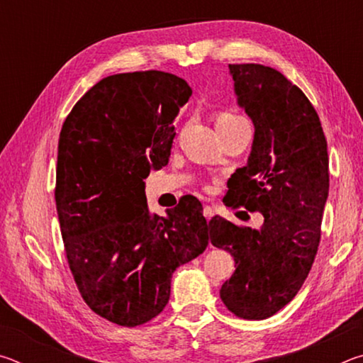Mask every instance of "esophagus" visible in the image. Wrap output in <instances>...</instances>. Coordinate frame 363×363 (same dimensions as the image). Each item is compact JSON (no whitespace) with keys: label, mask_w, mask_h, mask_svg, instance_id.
<instances>
[{"label":"esophagus","mask_w":363,"mask_h":363,"mask_svg":"<svg viewBox=\"0 0 363 363\" xmlns=\"http://www.w3.org/2000/svg\"><path fill=\"white\" fill-rule=\"evenodd\" d=\"M213 214H214V211H213V208L211 206H205L203 208V216L210 220L211 218H213Z\"/></svg>","instance_id":"obj_1"}]
</instances>
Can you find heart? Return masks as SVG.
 Wrapping results in <instances>:
<instances>
[{"label": "heart", "instance_id": "1", "mask_svg": "<svg viewBox=\"0 0 363 363\" xmlns=\"http://www.w3.org/2000/svg\"><path fill=\"white\" fill-rule=\"evenodd\" d=\"M237 123H248L247 120L243 118L240 115H233L229 112H223L218 116V121H216V126L220 125H237Z\"/></svg>", "mask_w": 363, "mask_h": 363}]
</instances>
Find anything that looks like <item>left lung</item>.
Wrapping results in <instances>:
<instances>
[{"instance_id":"obj_1","label":"left lung","mask_w":363,"mask_h":363,"mask_svg":"<svg viewBox=\"0 0 363 363\" xmlns=\"http://www.w3.org/2000/svg\"><path fill=\"white\" fill-rule=\"evenodd\" d=\"M229 70L255 139L247 167L227 181L224 203L259 211L264 223L251 229L214 216L208 232L235 261L223 303L237 317L262 320L296 296L314 264L330 187L327 139L314 106L280 72L259 64Z\"/></svg>"}]
</instances>
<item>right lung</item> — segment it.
Masks as SVG:
<instances>
[{
  "mask_svg": "<svg viewBox=\"0 0 363 363\" xmlns=\"http://www.w3.org/2000/svg\"><path fill=\"white\" fill-rule=\"evenodd\" d=\"M190 96L173 73H118L96 83L60 131L54 195L67 261L84 303L121 327L157 317L174 270L210 238L199 200L162 218L144 190L150 169L168 163L173 121Z\"/></svg>",
  "mask_w": 363,
  "mask_h": 363,
  "instance_id": "add662e5",
  "label": "right lung"
}]
</instances>
